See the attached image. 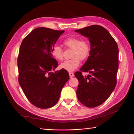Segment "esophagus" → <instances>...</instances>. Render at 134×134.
Segmentation results:
<instances>
[{
    "label": "esophagus",
    "instance_id": "esophagus-1",
    "mask_svg": "<svg viewBox=\"0 0 134 134\" xmlns=\"http://www.w3.org/2000/svg\"><path fill=\"white\" fill-rule=\"evenodd\" d=\"M69 76H70V78H72V77H73V76H74V73H72V72H69Z\"/></svg>",
    "mask_w": 134,
    "mask_h": 134
}]
</instances>
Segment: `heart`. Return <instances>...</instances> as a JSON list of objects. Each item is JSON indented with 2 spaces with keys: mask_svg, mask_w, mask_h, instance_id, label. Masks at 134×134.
Instances as JSON below:
<instances>
[{
  "mask_svg": "<svg viewBox=\"0 0 134 134\" xmlns=\"http://www.w3.org/2000/svg\"><path fill=\"white\" fill-rule=\"evenodd\" d=\"M64 44L72 49L71 59L64 61L60 65L62 69L68 71H73L80 64V60H83L88 58L90 53V45L86 41H80L76 37H69L64 40ZM52 56L58 60L63 59V50L59 46L56 45L52 48Z\"/></svg>",
  "mask_w": 134,
  "mask_h": 134,
  "instance_id": "heart-1",
  "label": "heart"
}]
</instances>
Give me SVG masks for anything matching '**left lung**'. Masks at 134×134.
I'll return each instance as SVG.
<instances>
[{
  "label": "left lung",
  "mask_w": 134,
  "mask_h": 134,
  "mask_svg": "<svg viewBox=\"0 0 134 134\" xmlns=\"http://www.w3.org/2000/svg\"><path fill=\"white\" fill-rule=\"evenodd\" d=\"M75 31L88 37L91 43L87 60L80 71L74 74L79 81L76 96L84 106L96 107L104 103L115 88L119 68L118 46L102 26L92 25ZM82 72L91 75L84 77Z\"/></svg>",
  "instance_id": "obj_1"
}]
</instances>
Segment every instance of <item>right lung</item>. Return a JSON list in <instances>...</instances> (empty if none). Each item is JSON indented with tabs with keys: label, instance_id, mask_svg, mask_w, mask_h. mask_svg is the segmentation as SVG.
<instances>
[{
	"label": "right lung",
	"instance_id": "add662e5",
	"mask_svg": "<svg viewBox=\"0 0 134 134\" xmlns=\"http://www.w3.org/2000/svg\"><path fill=\"white\" fill-rule=\"evenodd\" d=\"M64 32L44 27L35 28L23 39L20 46L18 82L28 100L38 108L54 106L69 79L65 70L51 72L58 66L51 51Z\"/></svg>",
	"mask_w": 134,
	"mask_h": 134
}]
</instances>
